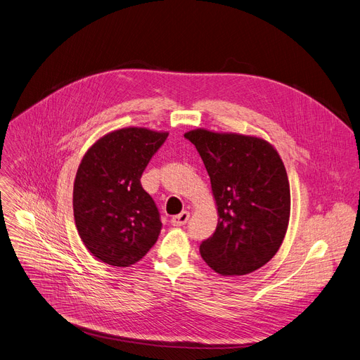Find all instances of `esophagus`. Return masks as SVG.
Returning <instances> with one entry per match:
<instances>
[{"label":"esophagus","instance_id":"obj_1","mask_svg":"<svg viewBox=\"0 0 360 360\" xmlns=\"http://www.w3.org/2000/svg\"><path fill=\"white\" fill-rule=\"evenodd\" d=\"M188 219H189V212H188V211H182L181 214L172 217L171 222H172V225H175V226H181V225H185V224L188 222Z\"/></svg>","mask_w":360,"mask_h":360}]
</instances>
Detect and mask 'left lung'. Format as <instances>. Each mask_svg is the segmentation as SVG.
Wrapping results in <instances>:
<instances>
[{"mask_svg": "<svg viewBox=\"0 0 360 360\" xmlns=\"http://www.w3.org/2000/svg\"><path fill=\"white\" fill-rule=\"evenodd\" d=\"M218 211L217 230L200 245L221 276H244L278 251L290 219V184L276 148L263 138L193 129Z\"/></svg>", "mask_w": 360, "mask_h": 360, "instance_id": "8db88e82", "label": "left lung"}]
</instances>
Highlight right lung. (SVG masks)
Instances as JSON below:
<instances>
[{
	"instance_id": "right-lung-1",
	"label": "right lung",
	"mask_w": 360,
	"mask_h": 360,
	"mask_svg": "<svg viewBox=\"0 0 360 360\" xmlns=\"http://www.w3.org/2000/svg\"><path fill=\"white\" fill-rule=\"evenodd\" d=\"M168 132L129 126L84 153L73 186V212L84 247L102 263L129 267L156 243L162 222L141 176Z\"/></svg>"
}]
</instances>
